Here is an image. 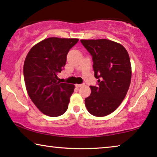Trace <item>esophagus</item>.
I'll use <instances>...</instances> for the list:
<instances>
[{"instance_id":"esophagus-1","label":"esophagus","mask_w":157,"mask_h":157,"mask_svg":"<svg viewBox=\"0 0 157 157\" xmlns=\"http://www.w3.org/2000/svg\"><path fill=\"white\" fill-rule=\"evenodd\" d=\"M83 85H84V84H83V83H81V84H76V86L77 88H79V87L83 86Z\"/></svg>"}]
</instances>
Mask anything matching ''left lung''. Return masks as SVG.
Wrapping results in <instances>:
<instances>
[{"mask_svg":"<svg viewBox=\"0 0 157 157\" xmlns=\"http://www.w3.org/2000/svg\"><path fill=\"white\" fill-rule=\"evenodd\" d=\"M93 60L97 86L85 98L89 112L105 117L117 109L125 98L132 78V66L127 51L122 45L107 39L81 40Z\"/></svg>","mask_w":157,"mask_h":157,"instance_id":"obj_1","label":"left lung"}]
</instances>
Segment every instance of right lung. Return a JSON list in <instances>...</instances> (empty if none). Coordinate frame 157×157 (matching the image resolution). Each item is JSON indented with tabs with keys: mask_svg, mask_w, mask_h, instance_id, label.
<instances>
[{
	"mask_svg": "<svg viewBox=\"0 0 157 157\" xmlns=\"http://www.w3.org/2000/svg\"><path fill=\"white\" fill-rule=\"evenodd\" d=\"M77 38H48L36 44L28 53L23 76L29 97L43 113L56 117L67 110L74 85L58 81L68 51Z\"/></svg>",
	"mask_w": 157,
	"mask_h": 157,
	"instance_id": "right-lung-1",
	"label": "right lung"
}]
</instances>
